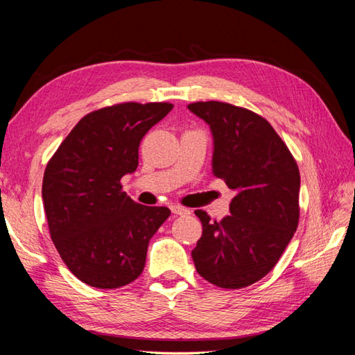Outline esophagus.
Wrapping results in <instances>:
<instances>
[{
    "label": "esophagus",
    "mask_w": 355,
    "mask_h": 355,
    "mask_svg": "<svg viewBox=\"0 0 355 355\" xmlns=\"http://www.w3.org/2000/svg\"><path fill=\"white\" fill-rule=\"evenodd\" d=\"M171 211H172V214H175V215H189L191 214V211L187 209V207L178 206V205H172Z\"/></svg>",
    "instance_id": "1"
}]
</instances>
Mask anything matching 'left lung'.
I'll return each mask as SVG.
<instances>
[{
    "mask_svg": "<svg viewBox=\"0 0 355 355\" xmlns=\"http://www.w3.org/2000/svg\"><path fill=\"white\" fill-rule=\"evenodd\" d=\"M211 129L212 172L235 196L227 215L196 211L203 234L192 251L197 272L215 286L240 289L280 260L298 225L300 172L274 128L251 110L220 101L187 106Z\"/></svg>",
    "mask_w": 355,
    "mask_h": 355,
    "instance_id": "obj_1",
    "label": "left lung"
}]
</instances>
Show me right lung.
<instances>
[{
  "mask_svg": "<svg viewBox=\"0 0 355 355\" xmlns=\"http://www.w3.org/2000/svg\"><path fill=\"white\" fill-rule=\"evenodd\" d=\"M169 103H123L81 118L47 163L43 203L55 248L89 286L115 289L140 277L149 240L171 211L143 206L120 180L138 166V146L172 110Z\"/></svg>",
  "mask_w": 355,
  "mask_h": 355,
  "instance_id": "add662e5",
  "label": "right lung"
}]
</instances>
